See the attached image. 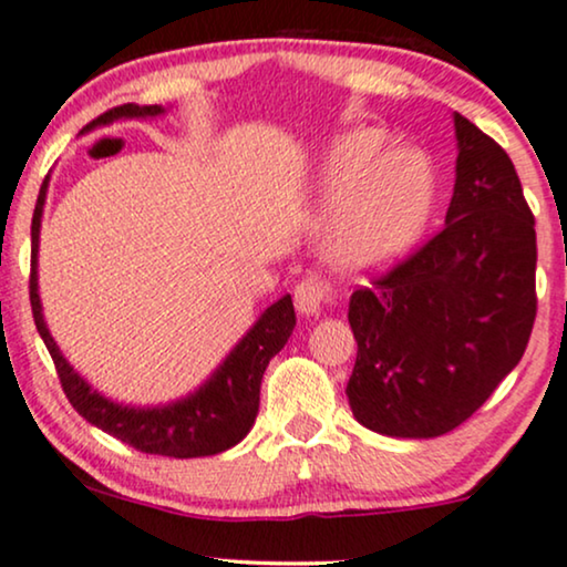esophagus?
Masks as SVG:
<instances>
[{"mask_svg":"<svg viewBox=\"0 0 567 567\" xmlns=\"http://www.w3.org/2000/svg\"><path fill=\"white\" fill-rule=\"evenodd\" d=\"M333 297H337V286L328 278L318 276V272H310L295 286L297 310L305 312V316H316L328 302H333Z\"/></svg>","mask_w":567,"mask_h":567,"instance_id":"obj_1","label":"esophagus"}]
</instances>
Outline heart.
Listing matches in <instances>:
<instances>
[{
    "instance_id": "obj_1",
    "label": "heart",
    "mask_w": 567,
    "mask_h": 567,
    "mask_svg": "<svg viewBox=\"0 0 567 567\" xmlns=\"http://www.w3.org/2000/svg\"><path fill=\"white\" fill-rule=\"evenodd\" d=\"M379 128H358L333 146L326 192L341 209L328 255L344 270L391 265L415 244L433 205V176L417 152H391Z\"/></svg>"
}]
</instances>
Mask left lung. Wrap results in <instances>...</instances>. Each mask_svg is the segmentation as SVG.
Listing matches in <instances>:
<instances>
[{"label": "left lung", "mask_w": 567, "mask_h": 567, "mask_svg": "<svg viewBox=\"0 0 567 567\" xmlns=\"http://www.w3.org/2000/svg\"><path fill=\"white\" fill-rule=\"evenodd\" d=\"M454 131L444 228L349 299V408L383 436L465 423L518 365L536 320V220L513 159L460 113Z\"/></svg>", "instance_id": "1"}]
</instances>
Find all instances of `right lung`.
I'll return each instance as SVG.
<instances>
[{"label": "right lung", "instance_id": "add662e5", "mask_svg": "<svg viewBox=\"0 0 567 567\" xmlns=\"http://www.w3.org/2000/svg\"><path fill=\"white\" fill-rule=\"evenodd\" d=\"M159 104H138L128 102L121 107L107 110L96 121H91L86 128L94 125H107L117 117H146L159 115ZM47 181L39 188L37 209L31 220V281H28V295H31L33 323H37L41 339L52 354L58 379L65 391L68 402L73 404L81 417H86L91 425L107 431L110 436L121 439L123 444L134 446L144 454H163V457H207L230 450L247 436L255 425L257 410H260V383L262 373L268 368L270 358L281 352L291 331L297 326L295 305L286 295L270 305L262 312V318L249 328V333L236 344L226 362L215 370L213 379L202 386L197 394L186 396L176 404L165 408H125L96 394L86 381L68 365L62 352L49 337V328L41 316L39 302V284H37V251H39V228H41V209L47 199Z\"/></svg>", "mask_w": 567, "mask_h": 567}]
</instances>
